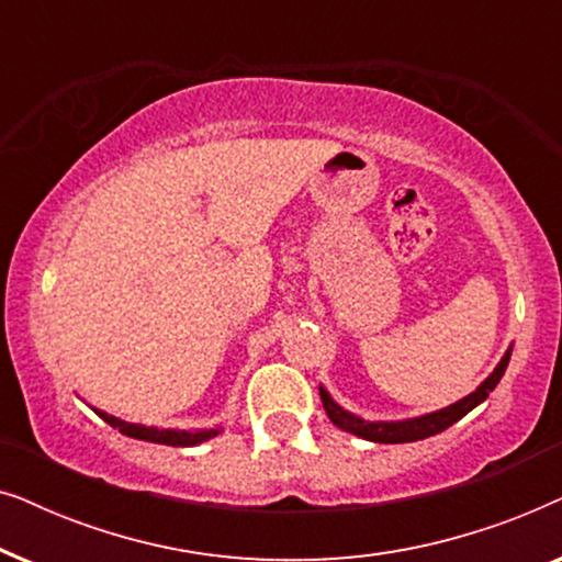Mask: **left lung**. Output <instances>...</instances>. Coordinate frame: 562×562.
<instances>
[{
  "mask_svg": "<svg viewBox=\"0 0 562 562\" xmlns=\"http://www.w3.org/2000/svg\"><path fill=\"white\" fill-rule=\"evenodd\" d=\"M509 358H512V345H509V350H506L502 356V360H498L494 371H491L486 379L479 383V389L460 398V402L445 406V409L422 414V417L396 419V422L363 419V417H358V414L342 409V406L337 404L333 396H329V391L319 383L322 406H325L327 417L335 427H340V429H345V432H350L356 437H363V440H368V442H383V445L417 442V440H425V437H432L437 432H442V429H448L450 425H456V422L463 419L468 412L475 409V406H479L481 402H486L491 391L496 389V383L502 381L506 366H509Z\"/></svg>",
  "mask_w": 562,
  "mask_h": 562,
  "instance_id": "8db88e82",
  "label": "left lung"
}]
</instances>
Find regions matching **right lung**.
<instances>
[{
    "mask_svg": "<svg viewBox=\"0 0 562 562\" xmlns=\"http://www.w3.org/2000/svg\"><path fill=\"white\" fill-rule=\"evenodd\" d=\"M99 417H102L106 425L120 429L122 435L135 437V440H145V442H158V445H171V448H194L199 442L212 440L222 432V427H212V429H160V427H148V425H137V422H125L114 414H106L97 406H91Z\"/></svg>",
    "mask_w": 562,
    "mask_h": 562,
    "instance_id": "right-lung-1",
    "label": "right lung"
}]
</instances>
